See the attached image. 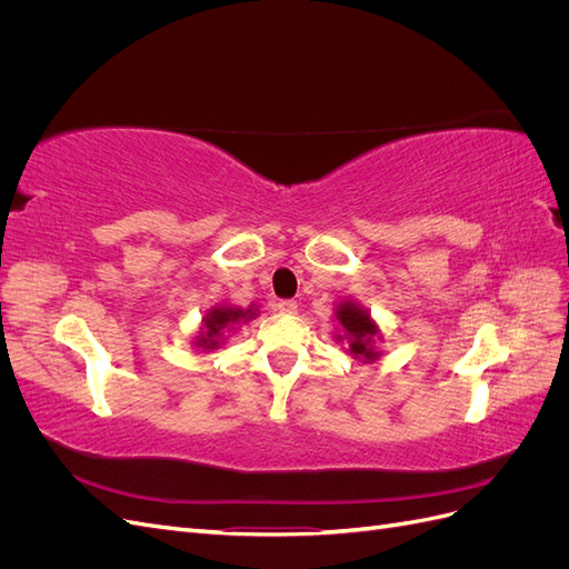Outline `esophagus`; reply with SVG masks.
I'll use <instances>...</instances> for the list:
<instances>
[{"label": "esophagus", "instance_id": "34e87169", "mask_svg": "<svg viewBox=\"0 0 569 569\" xmlns=\"http://www.w3.org/2000/svg\"><path fill=\"white\" fill-rule=\"evenodd\" d=\"M274 308H278V311L280 313H287V316H295L297 313V301H291V299H284V301H278V306H274Z\"/></svg>", "mask_w": 569, "mask_h": 569}]
</instances>
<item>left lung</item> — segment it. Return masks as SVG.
<instances>
[{
  "mask_svg": "<svg viewBox=\"0 0 569 569\" xmlns=\"http://www.w3.org/2000/svg\"><path fill=\"white\" fill-rule=\"evenodd\" d=\"M335 320L339 332L335 339L339 343H347L349 353L358 358L360 363H372L382 356L377 349V341L382 339V330L370 316L366 306H360L356 299H341L335 308Z\"/></svg>",
  "mask_w": 569,
  "mask_h": 569,
  "instance_id": "8db88e82",
  "label": "left lung"
}]
</instances>
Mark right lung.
<instances>
[{
	"label": "right lung",
	"instance_id": "add662e5",
	"mask_svg": "<svg viewBox=\"0 0 569 569\" xmlns=\"http://www.w3.org/2000/svg\"><path fill=\"white\" fill-rule=\"evenodd\" d=\"M258 316V306L251 303L247 308L242 306H232V303H218L211 306L209 311L203 313L199 332L192 339V347L201 351H213L220 343H226V337L234 332L239 325H244Z\"/></svg>",
	"mask_w": 569,
	"mask_h": 569
}]
</instances>
